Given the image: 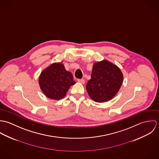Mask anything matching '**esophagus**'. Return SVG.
<instances>
[{
	"label": "esophagus",
	"instance_id": "esophagus-1",
	"mask_svg": "<svg viewBox=\"0 0 159 159\" xmlns=\"http://www.w3.org/2000/svg\"><path fill=\"white\" fill-rule=\"evenodd\" d=\"M77 81H78V82H79L81 84H84L85 83V80L84 79H78Z\"/></svg>",
	"mask_w": 159,
	"mask_h": 159
}]
</instances>
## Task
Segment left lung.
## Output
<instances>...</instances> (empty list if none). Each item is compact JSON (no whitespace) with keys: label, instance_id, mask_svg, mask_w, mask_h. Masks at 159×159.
Masks as SVG:
<instances>
[{"label":"left lung","instance_id":"obj_1","mask_svg":"<svg viewBox=\"0 0 159 159\" xmlns=\"http://www.w3.org/2000/svg\"><path fill=\"white\" fill-rule=\"evenodd\" d=\"M122 82L123 74L120 68L103 60L93 64L86 90L93 101L103 103L113 98L120 89Z\"/></svg>","mask_w":159,"mask_h":159}]
</instances>
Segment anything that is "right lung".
<instances>
[{
  "label": "right lung",
  "mask_w": 159,
  "mask_h": 159,
  "mask_svg": "<svg viewBox=\"0 0 159 159\" xmlns=\"http://www.w3.org/2000/svg\"><path fill=\"white\" fill-rule=\"evenodd\" d=\"M39 83L47 97L58 100L66 95L70 86L76 82L62 64L54 63L42 71Z\"/></svg>",
  "instance_id": "right-lung-1"
}]
</instances>
